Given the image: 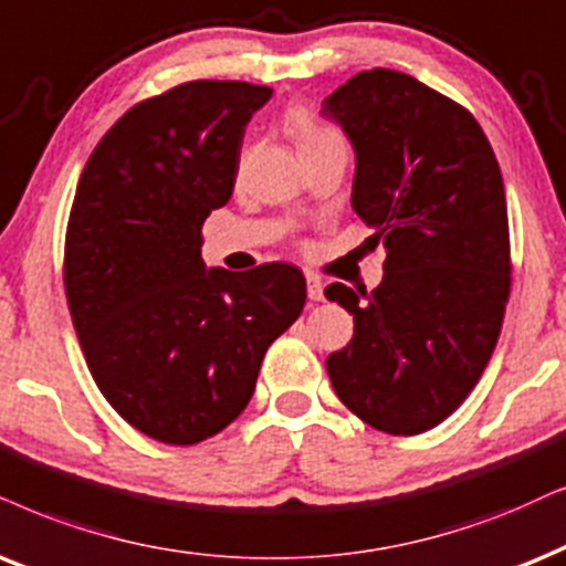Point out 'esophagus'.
Wrapping results in <instances>:
<instances>
[{"instance_id": "esophagus-1", "label": "esophagus", "mask_w": 566, "mask_h": 566, "mask_svg": "<svg viewBox=\"0 0 566 566\" xmlns=\"http://www.w3.org/2000/svg\"><path fill=\"white\" fill-rule=\"evenodd\" d=\"M305 284H307V297H311L313 303L324 300V282H321L316 274H305Z\"/></svg>"}]
</instances>
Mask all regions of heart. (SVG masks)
Returning a JSON list of instances; mask_svg holds the SVG:
<instances>
[{"instance_id": "1", "label": "heart", "mask_w": 566, "mask_h": 566, "mask_svg": "<svg viewBox=\"0 0 566 566\" xmlns=\"http://www.w3.org/2000/svg\"><path fill=\"white\" fill-rule=\"evenodd\" d=\"M290 130L295 135L297 140V148L300 146H311V143H318V140H326V138H336L332 130H326V127H321L318 123H313L311 117L303 112L292 114L290 117Z\"/></svg>"}]
</instances>
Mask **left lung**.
<instances>
[{
	"label": "left lung",
	"mask_w": 566,
	"mask_h": 566,
	"mask_svg": "<svg viewBox=\"0 0 566 566\" xmlns=\"http://www.w3.org/2000/svg\"><path fill=\"white\" fill-rule=\"evenodd\" d=\"M321 114L353 143V209L386 250L374 292H324L355 318L349 345L326 357L328 378L368 426L423 433L473 391L502 332V169L473 114L397 70L349 77Z\"/></svg>",
	"instance_id": "obj_1"
}]
</instances>
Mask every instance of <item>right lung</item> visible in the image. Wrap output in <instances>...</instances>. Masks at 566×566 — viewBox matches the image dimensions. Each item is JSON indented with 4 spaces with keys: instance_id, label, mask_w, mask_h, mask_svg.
<instances>
[{
    "instance_id": "1",
    "label": "right lung",
    "mask_w": 566,
    "mask_h": 566,
    "mask_svg": "<svg viewBox=\"0 0 566 566\" xmlns=\"http://www.w3.org/2000/svg\"><path fill=\"white\" fill-rule=\"evenodd\" d=\"M266 85L190 81L125 112L93 148L64 240V290L93 381L133 428L190 447L232 423L295 324L290 263L206 269L200 227L232 198Z\"/></svg>"
}]
</instances>
